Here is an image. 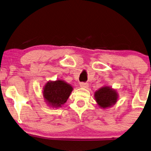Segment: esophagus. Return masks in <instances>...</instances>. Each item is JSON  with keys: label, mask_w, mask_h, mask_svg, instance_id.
<instances>
[{"label": "esophagus", "mask_w": 151, "mask_h": 151, "mask_svg": "<svg viewBox=\"0 0 151 151\" xmlns=\"http://www.w3.org/2000/svg\"><path fill=\"white\" fill-rule=\"evenodd\" d=\"M80 86L83 88H87L88 87V85L87 83H81Z\"/></svg>", "instance_id": "obj_1"}]
</instances>
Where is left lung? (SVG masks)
Wrapping results in <instances>:
<instances>
[{
  "label": "left lung",
  "instance_id": "left-lung-1",
  "mask_svg": "<svg viewBox=\"0 0 151 151\" xmlns=\"http://www.w3.org/2000/svg\"><path fill=\"white\" fill-rule=\"evenodd\" d=\"M95 98L100 107L106 108L116 104L118 99V94L111 88L104 87L95 93Z\"/></svg>",
  "mask_w": 151,
  "mask_h": 151
}]
</instances>
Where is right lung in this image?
<instances>
[{
	"instance_id": "1",
	"label": "right lung",
	"mask_w": 151,
	"mask_h": 151,
	"mask_svg": "<svg viewBox=\"0 0 151 151\" xmlns=\"http://www.w3.org/2000/svg\"><path fill=\"white\" fill-rule=\"evenodd\" d=\"M73 89L68 83L58 80L47 82L44 87L43 93L45 101L50 106L58 107L66 102Z\"/></svg>"
}]
</instances>
